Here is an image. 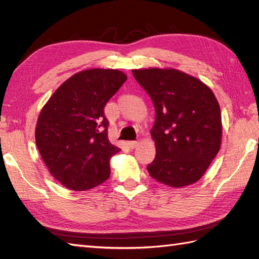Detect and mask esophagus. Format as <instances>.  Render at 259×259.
Returning a JSON list of instances; mask_svg holds the SVG:
<instances>
[{
	"mask_svg": "<svg viewBox=\"0 0 259 259\" xmlns=\"http://www.w3.org/2000/svg\"><path fill=\"white\" fill-rule=\"evenodd\" d=\"M138 144H139L138 141H129L128 142V146H129L130 149H135V148L138 146Z\"/></svg>",
	"mask_w": 259,
	"mask_h": 259,
	"instance_id": "esophagus-1",
	"label": "esophagus"
}]
</instances>
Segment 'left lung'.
I'll return each mask as SVG.
<instances>
[{
    "label": "left lung",
    "mask_w": 259,
    "mask_h": 259,
    "mask_svg": "<svg viewBox=\"0 0 259 259\" xmlns=\"http://www.w3.org/2000/svg\"><path fill=\"white\" fill-rule=\"evenodd\" d=\"M133 74L156 111L150 133L156 158L148 172L170 187L196 183L221 149V108L212 91L174 69L133 70Z\"/></svg>",
    "instance_id": "left-lung-1"
}]
</instances>
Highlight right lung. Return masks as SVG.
<instances>
[{"label":"right lung","instance_id":"add662e5","mask_svg":"<svg viewBox=\"0 0 259 259\" xmlns=\"http://www.w3.org/2000/svg\"><path fill=\"white\" fill-rule=\"evenodd\" d=\"M126 76L118 70L90 69L60 85L38 115L35 142L59 183L82 191L110 177V158L121 149L108 139L104 106Z\"/></svg>","mask_w":259,"mask_h":259}]
</instances>
